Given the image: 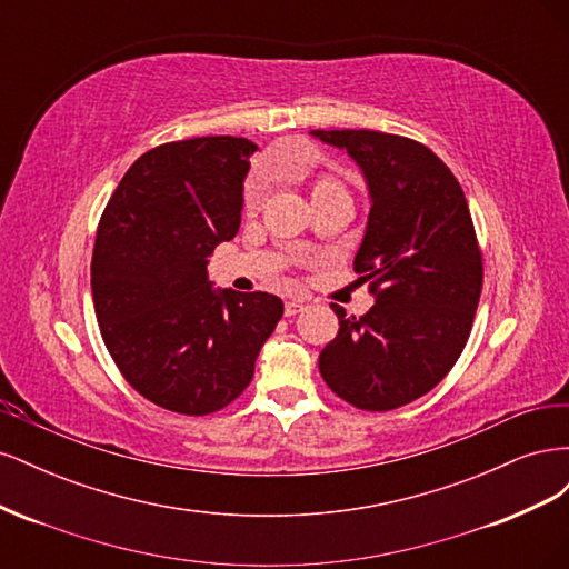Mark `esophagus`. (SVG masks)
Returning a JSON list of instances; mask_svg holds the SVG:
<instances>
[{
    "instance_id": "34e87169",
    "label": "esophagus",
    "mask_w": 569,
    "mask_h": 569,
    "mask_svg": "<svg viewBox=\"0 0 569 569\" xmlns=\"http://www.w3.org/2000/svg\"><path fill=\"white\" fill-rule=\"evenodd\" d=\"M301 308H303V301H297V299H291V301H287L284 303V316H297L299 311H301Z\"/></svg>"
}]
</instances>
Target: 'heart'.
<instances>
[{"label": "heart", "mask_w": 569, "mask_h": 569, "mask_svg": "<svg viewBox=\"0 0 569 569\" xmlns=\"http://www.w3.org/2000/svg\"><path fill=\"white\" fill-rule=\"evenodd\" d=\"M308 192H311V201H320L325 197H347V189H343V184L332 178V176H325V173H316L308 178ZM261 197H263V184L258 178H251L244 187V199H242V206L247 213H253L258 209V203H261Z\"/></svg>", "instance_id": "1"}]
</instances>
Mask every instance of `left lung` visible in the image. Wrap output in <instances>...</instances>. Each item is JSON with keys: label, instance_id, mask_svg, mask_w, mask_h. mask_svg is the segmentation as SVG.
<instances>
[{"label": "left lung", "instance_id": "8db88e82", "mask_svg": "<svg viewBox=\"0 0 569 569\" xmlns=\"http://www.w3.org/2000/svg\"><path fill=\"white\" fill-rule=\"evenodd\" d=\"M343 149L370 192L358 284L375 303L320 351L322 380L360 410H393L435 389L468 343L481 295V251L462 187L432 149L377 130H311Z\"/></svg>", "mask_w": 569, "mask_h": 569}]
</instances>
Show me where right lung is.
<instances>
[{
	"instance_id": "1",
	"label": "right lung",
	"mask_w": 569,
	"mask_h": 569,
	"mask_svg": "<svg viewBox=\"0 0 569 569\" xmlns=\"http://www.w3.org/2000/svg\"><path fill=\"white\" fill-rule=\"evenodd\" d=\"M244 137H194L142 153L97 228L92 299L101 337L134 391L182 416L232 403L284 306L213 289L206 263L242 220Z\"/></svg>"
}]
</instances>
